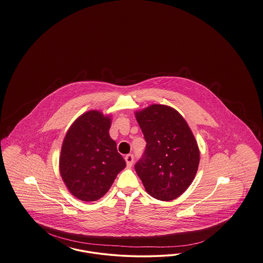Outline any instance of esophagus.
Here are the masks:
<instances>
[{"label":"esophagus","mask_w":263,"mask_h":263,"mask_svg":"<svg viewBox=\"0 0 263 263\" xmlns=\"http://www.w3.org/2000/svg\"><path fill=\"white\" fill-rule=\"evenodd\" d=\"M125 162L128 166H131V165L133 164V162H134V157H133V155L129 154V155L125 156Z\"/></svg>","instance_id":"esophagus-1"}]
</instances>
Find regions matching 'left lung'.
I'll use <instances>...</instances> for the list:
<instances>
[{
	"label": "left lung",
	"instance_id": "left-lung-1",
	"mask_svg": "<svg viewBox=\"0 0 263 263\" xmlns=\"http://www.w3.org/2000/svg\"><path fill=\"white\" fill-rule=\"evenodd\" d=\"M147 142L135 164L146 191L162 201L174 200L191 184L200 153L184 118L175 108L153 104L135 113Z\"/></svg>",
	"mask_w": 263,
	"mask_h": 263
}]
</instances>
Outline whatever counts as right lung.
<instances>
[{"mask_svg":"<svg viewBox=\"0 0 263 263\" xmlns=\"http://www.w3.org/2000/svg\"><path fill=\"white\" fill-rule=\"evenodd\" d=\"M110 125V116L90 110L76 119L64 138L60 175L69 191L80 200H99L126 166L109 136Z\"/></svg>","mask_w":263,"mask_h":263,"instance_id":"1","label":"right lung"}]
</instances>
